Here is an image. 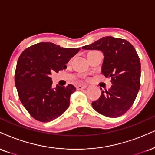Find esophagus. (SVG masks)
Listing matches in <instances>:
<instances>
[{
	"label": "esophagus",
	"mask_w": 155,
	"mask_h": 155,
	"mask_svg": "<svg viewBox=\"0 0 155 155\" xmlns=\"http://www.w3.org/2000/svg\"><path fill=\"white\" fill-rule=\"evenodd\" d=\"M87 87V84H83V85H79L77 86V87H76V89H78V90H82V89H84Z\"/></svg>",
	"instance_id": "esophagus-1"
}]
</instances>
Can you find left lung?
<instances>
[{
    "instance_id": "8db88e82",
    "label": "left lung",
    "mask_w": 155,
    "mask_h": 155,
    "mask_svg": "<svg viewBox=\"0 0 155 155\" xmlns=\"http://www.w3.org/2000/svg\"><path fill=\"white\" fill-rule=\"evenodd\" d=\"M82 49L103 53L101 72L111 78L113 84L108 90L102 91L100 98L92 102V107L106 117L121 116L133 105L140 88L141 63L135 48L127 40L107 36Z\"/></svg>"
}]
</instances>
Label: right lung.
<instances>
[{
  "label": "right lung",
  "instance_id": "add662e5",
  "mask_svg": "<svg viewBox=\"0 0 155 155\" xmlns=\"http://www.w3.org/2000/svg\"><path fill=\"white\" fill-rule=\"evenodd\" d=\"M80 48H64L52 42H40L24 50L18 58L15 85L24 107L40 122L58 118L69 107L75 87H52L50 75L66 69V64Z\"/></svg>",
  "mask_w": 155,
  "mask_h": 155
}]
</instances>
